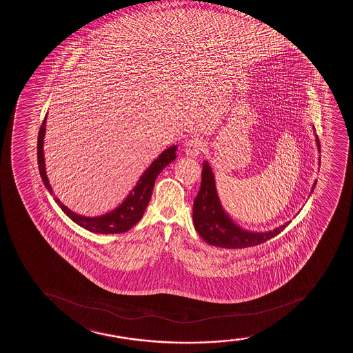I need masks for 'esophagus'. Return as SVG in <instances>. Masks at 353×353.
I'll return each mask as SVG.
<instances>
[{"label":"esophagus","mask_w":353,"mask_h":353,"mask_svg":"<svg viewBox=\"0 0 353 353\" xmlns=\"http://www.w3.org/2000/svg\"><path fill=\"white\" fill-rule=\"evenodd\" d=\"M206 148L205 142L201 139L192 138L185 142V153L190 157H198Z\"/></svg>","instance_id":"34e87169"}]
</instances>
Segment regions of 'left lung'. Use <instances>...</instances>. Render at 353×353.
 Returning <instances> with one entry per match:
<instances>
[{"mask_svg": "<svg viewBox=\"0 0 353 353\" xmlns=\"http://www.w3.org/2000/svg\"><path fill=\"white\" fill-rule=\"evenodd\" d=\"M316 147L321 150V142L316 135ZM316 181L312 186L314 190ZM193 223L195 230L207 243L223 248H245L256 246L274 238L284 231L288 223L270 232H250L235 225L225 213L215 187L214 175L208 162L203 163L201 186L193 203Z\"/></svg>", "mask_w": 353, "mask_h": 353, "instance_id": "8db88e82", "label": "left lung"}]
</instances>
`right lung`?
Segmentation results:
<instances>
[{
	"label": "right lung",
	"instance_id": "obj_1",
	"mask_svg": "<svg viewBox=\"0 0 353 353\" xmlns=\"http://www.w3.org/2000/svg\"><path fill=\"white\" fill-rule=\"evenodd\" d=\"M46 117L45 120L41 125L39 130V138H37V162H39V170H40L41 178L45 183L46 188L48 190L50 194H53V190L49 185L48 178L46 174L45 157H43V139L46 133ZM178 147L170 146L167 150H163L154 161L152 162L148 168H147L141 178L139 179L138 183L135 185L130 195L125 199V201L117 207L114 211L100 216H82L70 211L69 208L57 198H54L55 203L59 205L65 214L73 220L74 223H77L79 226L83 227L87 231L93 232V233H100V234H117V233H123L130 230L134 225L139 223L141 219L143 212L146 210L147 205L150 203L154 181L159 173L161 172L167 165H170L173 161L176 155L175 150Z\"/></svg>",
	"mask_w": 353,
	"mask_h": 353
}]
</instances>
